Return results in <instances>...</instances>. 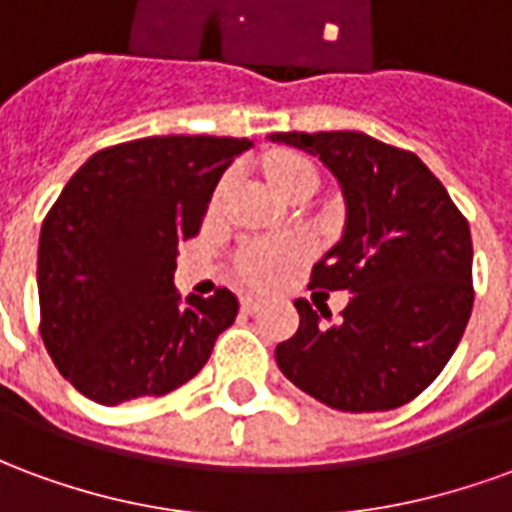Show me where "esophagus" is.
<instances>
[{
    "label": "esophagus",
    "instance_id": "obj_1",
    "mask_svg": "<svg viewBox=\"0 0 512 512\" xmlns=\"http://www.w3.org/2000/svg\"><path fill=\"white\" fill-rule=\"evenodd\" d=\"M241 310H244L246 315H252V312L260 310V299H255V296H244V299H241Z\"/></svg>",
    "mask_w": 512,
    "mask_h": 512
}]
</instances>
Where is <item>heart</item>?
Masks as SVG:
<instances>
[{
  "label": "heart",
  "instance_id": "heart-1",
  "mask_svg": "<svg viewBox=\"0 0 512 512\" xmlns=\"http://www.w3.org/2000/svg\"><path fill=\"white\" fill-rule=\"evenodd\" d=\"M299 178H315L310 161L301 156H279L268 164V180L277 191ZM304 257V246L296 241H260L238 257V274L252 288H271L288 277Z\"/></svg>",
  "mask_w": 512,
  "mask_h": 512
}]
</instances>
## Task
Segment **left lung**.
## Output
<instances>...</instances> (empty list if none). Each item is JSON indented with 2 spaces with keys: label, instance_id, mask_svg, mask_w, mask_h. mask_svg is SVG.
Wrapping results in <instances>:
<instances>
[{
  "label": "left lung",
  "instance_id": "obj_1",
  "mask_svg": "<svg viewBox=\"0 0 512 512\" xmlns=\"http://www.w3.org/2000/svg\"><path fill=\"white\" fill-rule=\"evenodd\" d=\"M332 169L345 197L343 238L310 288L348 290L326 326L299 299V332L277 345L288 381L340 411H389L428 389L461 343L474 304L472 233L441 180L414 153L359 131L268 134Z\"/></svg>",
  "mask_w": 512,
  "mask_h": 512
}]
</instances>
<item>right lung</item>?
Here are the masks:
<instances>
[{"label": "right lung", "instance_id": "1", "mask_svg": "<svg viewBox=\"0 0 512 512\" xmlns=\"http://www.w3.org/2000/svg\"><path fill=\"white\" fill-rule=\"evenodd\" d=\"M249 147L235 136H145L98 150L65 183L40 230V337L84 397H161L208 362L238 299L227 288L180 299L175 257Z\"/></svg>", "mask_w": 512, "mask_h": 512}]
</instances>
